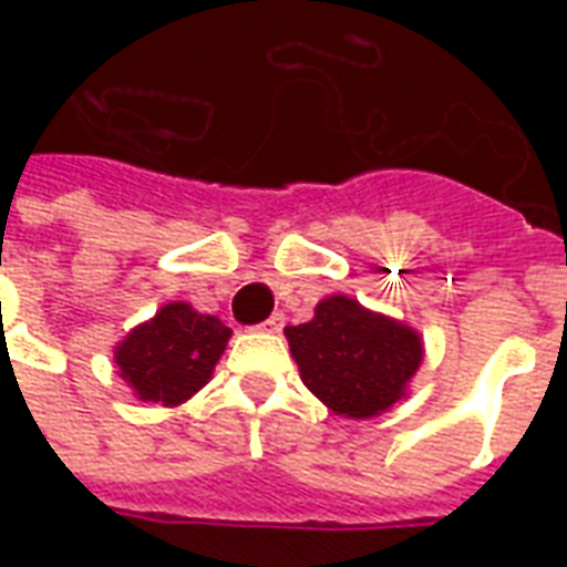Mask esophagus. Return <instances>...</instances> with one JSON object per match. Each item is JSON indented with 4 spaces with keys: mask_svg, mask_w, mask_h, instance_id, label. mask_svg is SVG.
Returning a JSON list of instances; mask_svg holds the SVG:
<instances>
[{
    "mask_svg": "<svg viewBox=\"0 0 567 567\" xmlns=\"http://www.w3.org/2000/svg\"><path fill=\"white\" fill-rule=\"evenodd\" d=\"M282 327H285V315H279V311H276V315H270L265 323H258V329H261V332H282Z\"/></svg>",
    "mask_w": 567,
    "mask_h": 567,
    "instance_id": "obj_1",
    "label": "esophagus"
}]
</instances>
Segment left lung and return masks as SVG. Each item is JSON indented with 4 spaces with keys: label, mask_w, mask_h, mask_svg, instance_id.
Instances as JSON below:
<instances>
[{
    "label": "left lung",
    "mask_w": 567,
    "mask_h": 567,
    "mask_svg": "<svg viewBox=\"0 0 567 567\" xmlns=\"http://www.w3.org/2000/svg\"><path fill=\"white\" fill-rule=\"evenodd\" d=\"M285 338L311 394L359 421L391 409L423 362V341L412 327L344 293L320 300L315 318L288 327Z\"/></svg>",
    "instance_id": "8db88e82"
}]
</instances>
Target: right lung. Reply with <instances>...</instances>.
I'll return each instance as SVG.
<instances>
[{
	"label": "right lung",
	"instance_id": "right-lung-1",
	"mask_svg": "<svg viewBox=\"0 0 567 567\" xmlns=\"http://www.w3.org/2000/svg\"><path fill=\"white\" fill-rule=\"evenodd\" d=\"M229 336L220 318L199 315L188 302H167L120 341L114 362L141 400L179 405L212 379Z\"/></svg>",
	"mask_w": 567,
	"mask_h": 567
}]
</instances>
